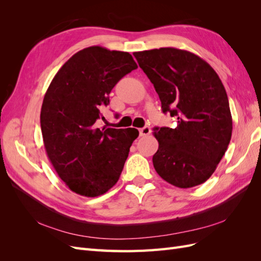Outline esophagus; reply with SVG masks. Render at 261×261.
<instances>
[{"label":"esophagus","mask_w":261,"mask_h":261,"mask_svg":"<svg viewBox=\"0 0 261 261\" xmlns=\"http://www.w3.org/2000/svg\"><path fill=\"white\" fill-rule=\"evenodd\" d=\"M150 133H151V129H150L149 126H145V127H143V128H140V129H139L140 136H147V135H149Z\"/></svg>","instance_id":"obj_1"}]
</instances>
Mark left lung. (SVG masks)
<instances>
[{
    "label": "left lung",
    "mask_w": 261,
    "mask_h": 261,
    "mask_svg": "<svg viewBox=\"0 0 261 261\" xmlns=\"http://www.w3.org/2000/svg\"><path fill=\"white\" fill-rule=\"evenodd\" d=\"M134 57L159 94L163 113L177 120L175 128H153L159 143L152 156L156 173L179 188L204 183L232 136L222 82L206 61L186 50L160 48L135 52Z\"/></svg>",
    "instance_id": "8db88e82"
}]
</instances>
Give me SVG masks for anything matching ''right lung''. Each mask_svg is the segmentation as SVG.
I'll use <instances>...</instances> for the list:
<instances>
[{"instance_id":"1","label":"right lung","mask_w":261,"mask_h":261,"mask_svg":"<svg viewBox=\"0 0 261 261\" xmlns=\"http://www.w3.org/2000/svg\"><path fill=\"white\" fill-rule=\"evenodd\" d=\"M137 68L128 52L99 45L75 53L52 80L40 113L46 155L70 191L107 193L120 178L136 128H97L117 82Z\"/></svg>"}]
</instances>
